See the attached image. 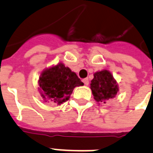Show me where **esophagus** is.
<instances>
[{
    "label": "esophagus",
    "instance_id": "1",
    "mask_svg": "<svg viewBox=\"0 0 153 153\" xmlns=\"http://www.w3.org/2000/svg\"><path fill=\"white\" fill-rule=\"evenodd\" d=\"M82 81L84 82V84H85V85H88V84H89V80H88V78H85V79H84Z\"/></svg>",
    "mask_w": 153,
    "mask_h": 153
}]
</instances>
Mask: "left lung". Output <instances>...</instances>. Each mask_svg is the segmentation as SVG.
I'll return each instance as SVG.
<instances>
[{
	"label": "left lung",
	"instance_id": "8db88e82",
	"mask_svg": "<svg viewBox=\"0 0 153 153\" xmlns=\"http://www.w3.org/2000/svg\"><path fill=\"white\" fill-rule=\"evenodd\" d=\"M90 88L97 102L106 103L105 100L114 98L118 92V85L112 73L108 70H102L94 73L91 80Z\"/></svg>",
	"mask_w": 153,
	"mask_h": 153
}]
</instances>
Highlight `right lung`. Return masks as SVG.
<instances>
[{"instance_id":"1","label":"right lung","mask_w":153,"mask_h":153,"mask_svg":"<svg viewBox=\"0 0 153 153\" xmlns=\"http://www.w3.org/2000/svg\"><path fill=\"white\" fill-rule=\"evenodd\" d=\"M38 84L44 101L57 105L69 99L74 88L84 85L76 74L62 63L44 70L40 76Z\"/></svg>"}]
</instances>
